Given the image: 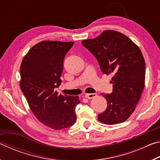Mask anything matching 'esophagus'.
<instances>
[{
    "mask_svg": "<svg viewBox=\"0 0 160 160\" xmlns=\"http://www.w3.org/2000/svg\"><path fill=\"white\" fill-rule=\"evenodd\" d=\"M87 99H93L94 97H97V94L95 93H90V94H86L85 96Z\"/></svg>",
    "mask_w": 160,
    "mask_h": 160,
    "instance_id": "1",
    "label": "esophagus"
}]
</instances>
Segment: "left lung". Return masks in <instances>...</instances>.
<instances>
[{"label": "left lung", "instance_id": "obj_1", "mask_svg": "<svg viewBox=\"0 0 160 160\" xmlns=\"http://www.w3.org/2000/svg\"><path fill=\"white\" fill-rule=\"evenodd\" d=\"M82 44L98 61L103 73L113 75V92L102 94L107 107L98 120L107 125L124 122L133 113L145 88V62L141 51L125 34L111 29Z\"/></svg>", "mask_w": 160, "mask_h": 160}]
</instances>
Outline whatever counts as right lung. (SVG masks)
<instances>
[{"mask_svg":"<svg viewBox=\"0 0 160 160\" xmlns=\"http://www.w3.org/2000/svg\"><path fill=\"white\" fill-rule=\"evenodd\" d=\"M73 42L42 41L24 56L20 66V86L35 117L44 125L61 130L76 121L78 96L58 94L65 56Z\"/></svg>","mask_w":160,"mask_h":160,"instance_id":"1","label":"right lung"}]
</instances>
